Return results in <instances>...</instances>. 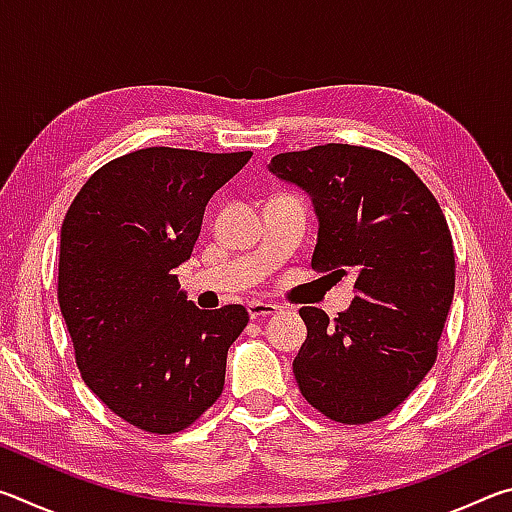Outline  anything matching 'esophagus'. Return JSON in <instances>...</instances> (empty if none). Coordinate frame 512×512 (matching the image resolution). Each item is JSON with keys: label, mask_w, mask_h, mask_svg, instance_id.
Returning <instances> with one entry per match:
<instances>
[{"label": "esophagus", "mask_w": 512, "mask_h": 512, "mask_svg": "<svg viewBox=\"0 0 512 512\" xmlns=\"http://www.w3.org/2000/svg\"><path fill=\"white\" fill-rule=\"evenodd\" d=\"M277 311H282V307H280V305H273V302H262V300H250V302H248V314H250V318L275 316Z\"/></svg>", "instance_id": "esophagus-1"}]
</instances>
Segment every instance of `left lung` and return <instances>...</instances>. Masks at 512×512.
Instances as JSON below:
<instances>
[{
    "label": "left lung",
    "instance_id": "1",
    "mask_svg": "<svg viewBox=\"0 0 512 512\" xmlns=\"http://www.w3.org/2000/svg\"><path fill=\"white\" fill-rule=\"evenodd\" d=\"M268 171L311 196V268L354 275V300L329 323L302 307L307 341L293 359L305 400L329 420L366 424L397 409L438 357L454 298L445 214L415 171L366 146L325 144L275 155Z\"/></svg>",
    "mask_w": 512,
    "mask_h": 512
}]
</instances>
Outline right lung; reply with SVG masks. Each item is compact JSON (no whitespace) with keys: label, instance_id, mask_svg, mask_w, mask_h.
<instances>
[{"label":"right lung","instance_id":"obj_1","mask_svg":"<svg viewBox=\"0 0 512 512\" xmlns=\"http://www.w3.org/2000/svg\"><path fill=\"white\" fill-rule=\"evenodd\" d=\"M250 151L151 146L103 164L60 228L58 305L90 391L133 427L176 433L219 400L241 305L198 309L176 268L192 255L205 205Z\"/></svg>","mask_w":512,"mask_h":512}]
</instances>
